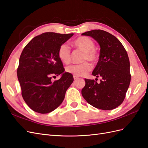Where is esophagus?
I'll return each instance as SVG.
<instances>
[{
    "instance_id": "esophagus-1",
    "label": "esophagus",
    "mask_w": 148,
    "mask_h": 148,
    "mask_svg": "<svg viewBox=\"0 0 148 148\" xmlns=\"http://www.w3.org/2000/svg\"><path fill=\"white\" fill-rule=\"evenodd\" d=\"M73 78L75 80H77L78 78V77H77V76H73Z\"/></svg>"
}]
</instances>
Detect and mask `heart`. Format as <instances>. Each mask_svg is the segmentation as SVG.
Masks as SVG:
<instances>
[{
  "label": "heart",
  "mask_w": 148,
  "mask_h": 148,
  "mask_svg": "<svg viewBox=\"0 0 148 148\" xmlns=\"http://www.w3.org/2000/svg\"><path fill=\"white\" fill-rule=\"evenodd\" d=\"M73 45L77 51L83 52L82 61L80 64H72L66 67L67 73L77 77H82L86 75L91 70L92 64H96L99 60V53L95 49V44L92 39L86 36H81L75 39ZM58 57L62 62L68 64L71 60V49L66 43H63L58 49Z\"/></svg>",
  "instance_id": "obj_1"
}]
</instances>
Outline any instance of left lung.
I'll use <instances>...</instances> for the list:
<instances>
[{
  "label": "left lung",
  "mask_w": 148,
  "mask_h": 148,
  "mask_svg": "<svg viewBox=\"0 0 148 148\" xmlns=\"http://www.w3.org/2000/svg\"><path fill=\"white\" fill-rule=\"evenodd\" d=\"M82 35L91 36L99 44V61L92 74L101 78L99 83L94 79H84L86 84L82 90V96L96 108L112 110L123 102L130 83L127 52L119 40L106 31L95 29Z\"/></svg>",
  "instance_id": "8db88e82"
}]
</instances>
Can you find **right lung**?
Instances as JSON below:
<instances>
[{"label": "right lung", "mask_w": 148, "mask_h": 148, "mask_svg": "<svg viewBox=\"0 0 148 148\" xmlns=\"http://www.w3.org/2000/svg\"><path fill=\"white\" fill-rule=\"evenodd\" d=\"M73 33H44L33 38L26 44L20 57L17 77L21 95L36 112L47 114L63 102L67 89L73 82V75L64 72L58 49ZM61 74L53 82L52 76Z\"/></svg>", "instance_id": "right-lung-1"}]
</instances>
